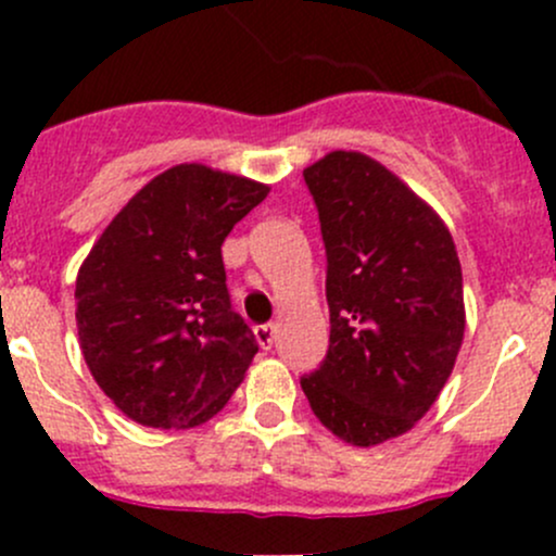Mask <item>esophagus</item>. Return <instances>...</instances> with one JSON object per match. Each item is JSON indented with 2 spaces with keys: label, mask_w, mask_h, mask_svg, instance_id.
I'll return each instance as SVG.
<instances>
[{
  "label": "esophagus",
  "mask_w": 556,
  "mask_h": 556,
  "mask_svg": "<svg viewBox=\"0 0 556 556\" xmlns=\"http://www.w3.org/2000/svg\"><path fill=\"white\" fill-rule=\"evenodd\" d=\"M274 336H277V325H274V323L257 325V328H255V339H257V344L263 346V350H271Z\"/></svg>",
  "instance_id": "1"
}]
</instances>
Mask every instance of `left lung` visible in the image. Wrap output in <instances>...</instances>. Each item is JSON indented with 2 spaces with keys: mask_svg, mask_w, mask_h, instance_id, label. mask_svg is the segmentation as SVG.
Here are the masks:
<instances>
[{
  "mask_svg": "<svg viewBox=\"0 0 556 556\" xmlns=\"http://www.w3.org/2000/svg\"><path fill=\"white\" fill-rule=\"evenodd\" d=\"M304 179L328 255L330 346L301 390L341 441L384 444L428 414L463 346L457 250L433 206L368 155L333 150Z\"/></svg>",
  "mask_w": 556,
  "mask_h": 556,
  "instance_id": "left-lung-1",
  "label": "left lung"
}]
</instances>
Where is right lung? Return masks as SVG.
Listing matches in <instances>:
<instances>
[{
  "mask_svg": "<svg viewBox=\"0 0 556 556\" xmlns=\"http://www.w3.org/2000/svg\"><path fill=\"white\" fill-rule=\"evenodd\" d=\"M268 185L204 164L150 179L112 217L77 271L88 371L128 419L185 430L242 384L255 333L231 309L220 247Z\"/></svg>",
  "mask_w": 556,
  "mask_h": 556,
  "instance_id": "1",
  "label": "right lung"
}]
</instances>
